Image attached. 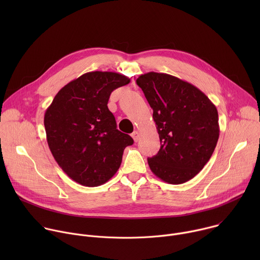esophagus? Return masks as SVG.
I'll use <instances>...</instances> for the list:
<instances>
[{"mask_svg":"<svg viewBox=\"0 0 260 260\" xmlns=\"http://www.w3.org/2000/svg\"><path fill=\"white\" fill-rule=\"evenodd\" d=\"M132 137H133V139H134L135 142H138V141L140 140V134H139V132H138V131H135V132L132 134Z\"/></svg>","mask_w":260,"mask_h":260,"instance_id":"esophagus-1","label":"esophagus"}]
</instances>
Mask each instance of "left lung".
I'll return each mask as SVG.
<instances>
[{
    "label": "left lung",
    "instance_id": "obj_1",
    "mask_svg": "<svg viewBox=\"0 0 260 260\" xmlns=\"http://www.w3.org/2000/svg\"><path fill=\"white\" fill-rule=\"evenodd\" d=\"M153 110L160 149L148 158L152 173L170 184L197 176L219 138L218 111L194 85L169 74L149 72L137 79Z\"/></svg>",
    "mask_w": 260,
    "mask_h": 260
}]
</instances>
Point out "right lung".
Instances as JSON below:
<instances>
[{
  "label": "right lung",
  "mask_w": 260,
  "mask_h": 260,
  "mask_svg": "<svg viewBox=\"0 0 260 260\" xmlns=\"http://www.w3.org/2000/svg\"><path fill=\"white\" fill-rule=\"evenodd\" d=\"M131 79L115 72H88L64 85L44 115L49 149L62 171L83 186L95 187L118 171L131 136L117 129L108 101Z\"/></svg>",
  "instance_id": "1"
}]
</instances>
